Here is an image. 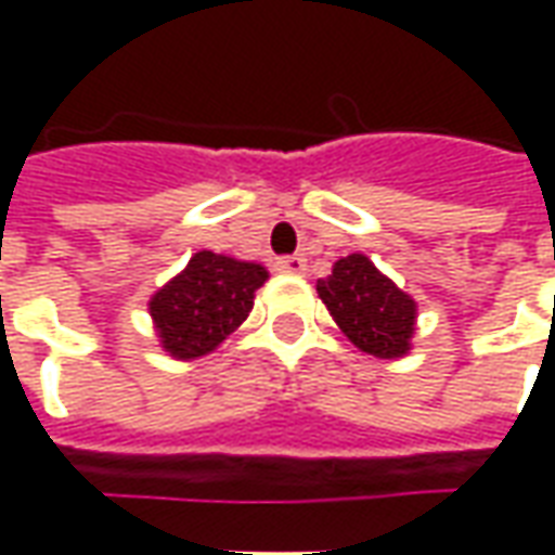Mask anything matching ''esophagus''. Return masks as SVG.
<instances>
[{
  "instance_id": "obj_1",
  "label": "esophagus",
  "mask_w": 555,
  "mask_h": 555,
  "mask_svg": "<svg viewBox=\"0 0 555 555\" xmlns=\"http://www.w3.org/2000/svg\"><path fill=\"white\" fill-rule=\"evenodd\" d=\"M276 270L279 273H288V276H302V273H306V258H302V255H288V258H279Z\"/></svg>"
}]
</instances>
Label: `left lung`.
Here are the masks:
<instances>
[{
	"mask_svg": "<svg viewBox=\"0 0 555 555\" xmlns=\"http://www.w3.org/2000/svg\"><path fill=\"white\" fill-rule=\"evenodd\" d=\"M314 288L353 348L377 360H401L413 350L416 300L380 273L369 255L338 258L333 273L318 279Z\"/></svg>",
	"mask_w": 555,
	"mask_h": 555,
	"instance_id": "1",
	"label": "left lung"
}]
</instances>
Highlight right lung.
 <instances>
[{
	"mask_svg": "<svg viewBox=\"0 0 555 555\" xmlns=\"http://www.w3.org/2000/svg\"><path fill=\"white\" fill-rule=\"evenodd\" d=\"M270 273L258 261H241L210 249L195 253L147 300L159 348L175 360H202L249 318L255 291Z\"/></svg>",
	"mask_w": 555,
	"mask_h": 555,
	"instance_id": "right-lung-1",
	"label": "right lung"
}]
</instances>
